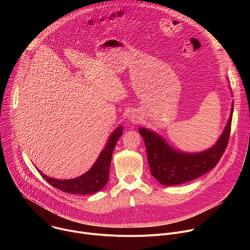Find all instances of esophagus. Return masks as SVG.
I'll list each match as a JSON object with an SVG mask.
<instances>
[{"mask_svg":"<svg viewBox=\"0 0 250 250\" xmlns=\"http://www.w3.org/2000/svg\"><path fill=\"white\" fill-rule=\"evenodd\" d=\"M139 121H140V118H139V116L137 115V113H135V112L131 113V114L128 116V122H129L130 124H132V125L139 123Z\"/></svg>","mask_w":250,"mask_h":250,"instance_id":"1","label":"esophagus"}]
</instances>
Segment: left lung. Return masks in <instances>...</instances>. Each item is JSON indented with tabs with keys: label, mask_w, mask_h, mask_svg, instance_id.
Wrapping results in <instances>:
<instances>
[{
	"label": "left lung",
	"mask_w": 250,
	"mask_h": 250,
	"mask_svg": "<svg viewBox=\"0 0 250 250\" xmlns=\"http://www.w3.org/2000/svg\"><path fill=\"white\" fill-rule=\"evenodd\" d=\"M232 113L233 101L228 123L216 144L199 152L177 149L156 131L139 127L138 131L146 144L151 175L160 184L174 186L195 180L216 167L228 146Z\"/></svg>",
	"instance_id": "8db88e82"
}]
</instances>
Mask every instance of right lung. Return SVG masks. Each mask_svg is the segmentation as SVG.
Here are the masks:
<instances>
[{
	"label": "right lung",
	"instance_id": "right-lung-1",
	"mask_svg": "<svg viewBox=\"0 0 250 250\" xmlns=\"http://www.w3.org/2000/svg\"><path fill=\"white\" fill-rule=\"evenodd\" d=\"M123 125H119L110 134L108 141H106L104 147L102 149L93 166L81 176L73 178V179L59 180L55 179V178L48 177L39 169L38 171L50 185L63 192L73 195H91L99 192L105 186L106 182L109 180V171L112 161V155L116 144L119 138L123 135Z\"/></svg>",
	"mask_w": 250,
	"mask_h": 250
}]
</instances>
